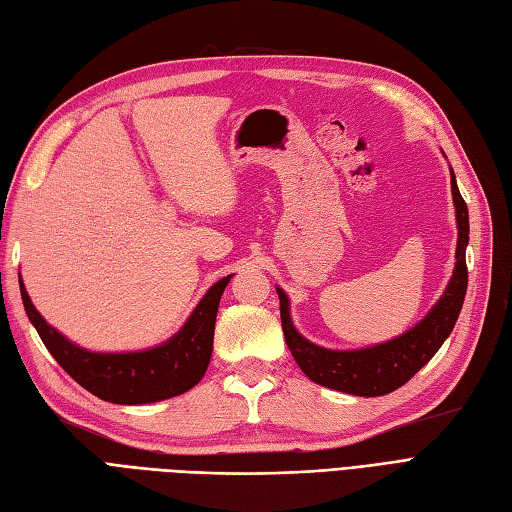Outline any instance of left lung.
<instances>
[{
  "instance_id": "left-lung-1",
  "label": "left lung",
  "mask_w": 512,
  "mask_h": 512,
  "mask_svg": "<svg viewBox=\"0 0 512 512\" xmlns=\"http://www.w3.org/2000/svg\"><path fill=\"white\" fill-rule=\"evenodd\" d=\"M446 157V155H444ZM454 217H457V262H454L452 278L437 299L435 306L420 323L403 334L364 349H325L303 338L290 319V299L280 286H275L280 297L282 329L290 353L297 366L310 381L329 390H338L353 396H383L405 385L416 372L431 362V357L446 342L457 323L465 290H467V265L465 250L469 243V213L467 204L457 187V176L450 168Z\"/></svg>"
}]
</instances>
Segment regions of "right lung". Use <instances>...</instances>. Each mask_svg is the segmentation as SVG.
<instances>
[{
    "instance_id": "obj_1",
    "label": "right lung",
    "mask_w": 512,
    "mask_h": 512,
    "mask_svg": "<svg viewBox=\"0 0 512 512\" xmlns=\"http://www.w3.org/2000/svg\"><path fill=\"white\" fill-rule=\"evenodd\" d=\"M232 273L215 282L193 308L185 325L157 347L127 353H101L79 347L51 327L27 295L19 275L27 319L40 340L81 388L116 405H146L185 394L204 377L213 353V334L219 299Z\"/></svg>"
}]
</instances>
